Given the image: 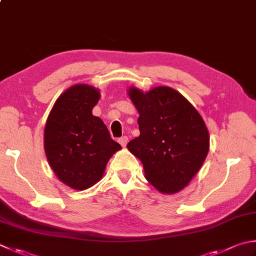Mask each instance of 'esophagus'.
Returning a JSON list of instances; mask_svg holds the SVG:
<instances>
[{"label": "esophagus", "instance_id": "1", "mask_svg": "<svg viewBox=\"0 0 256 256\" xmlns=\"http://www.w3.org/2000/svg\"><path fill=\"white\" fill-rule=\"evenodd\" d=\"M128 136H122L118 138V143L122 145V146H125V145L128 144Z\"/></svg>", "mask_w": 256, "mask_h": 256}]
</instances>
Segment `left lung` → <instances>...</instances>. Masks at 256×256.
I'll return each instance as SVG.
<instances>
[{"mask_svg":"<svg viewBox=\"0 0 256 256\" xmlns=\"http://www.w3.org/2000/svg\"><path fill=\"white\" fill-rule=\"evenodd\" d=\"M140 116V135L126 145L142 162L145 178L158 192L174 194L190 183L208 152L210 136L200 113L181 93L156 86L128 88Z\"/></svg>","mask_w":256,"mask_h":256,"instance_id":"obj_1","label":"left lung"}]
</instances>
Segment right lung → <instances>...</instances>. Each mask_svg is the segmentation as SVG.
<instances>
[{
  "label": "right lung",
  "instance_id": "right-lung-1",
  "mask_svg": "<svg viewBox=\"0 0 256 256\" xmlns=\"http://www.w3.org/2000/svg\"><path fill=\"white\" fill-rule=\"evenodd\" d=\"M98 98L100 91L91 85H73L54 103L44 128V150L53 172L78 191L98 183L108 160L122 148L92 114Z\"/></svg>",
  "mask_w": 256,
  "mask_h": 256
}]
</instances>
